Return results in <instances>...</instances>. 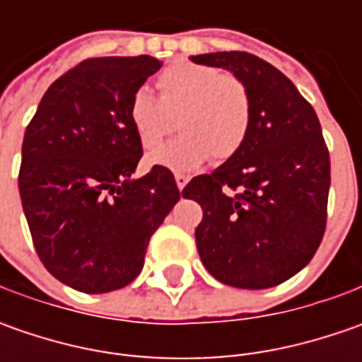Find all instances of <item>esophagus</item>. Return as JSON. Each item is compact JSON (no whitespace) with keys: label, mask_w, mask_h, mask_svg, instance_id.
<instances>
[{"label":"esophagus","mask_w":362,"mask_h":362,"mask_svg":"<svg viewBox=\"0 0 362 362\" xmlns=\"http://www.w3.org/2000/svg\"><path fill=\"white\" fill-rule=\"evenodd\" d=\"M175 181H177V187L183 191V187L187 185L189 177H187V175H183V173H175Z\"/></svg>","instance_id":"esophagus-1"}]
</instances>
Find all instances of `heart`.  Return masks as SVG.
<instances>
[{"mask_svg": "<svg viewBox=\"0 0 362 362\" xmlns=\"http://www.w3.org/2000/svg\"><path fill=\"white\" fill-rule=\"evenodd\" d=\"M157 88L159 98L139 88L129 105V122L146 151H154L177 117L182 134L151 155L155 165L193 171L209 157L226 163L242 151L252 127V96L242 78L179 60L160 72Z\"/></svg>", "mask_w": 362, "mask_h": 362, "instance_id": "1", "label": "heart"}]
</instances>
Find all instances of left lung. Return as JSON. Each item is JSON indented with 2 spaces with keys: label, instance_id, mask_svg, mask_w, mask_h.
Masks as SVG:
<instances>
[{
  "label": "left lung",
  "instance_id": "8db88e82",
  "mask_svg": "<svg viewBox=\"0 0 362 362\" xmlns=\"http://www.w3.org/2000/svg\"><path fill=\"white\" fill-rule=\"evenodd\" d=\"M191 60L231 70L252 96L242 151L183 189L203 209L195 230L203 266L233 288L282 284L313 259L327 230L330 155L318 117L290 78L254 54Z\"/></svg>",
  "mask_w": 362,
  "mask_h": 362
}]
</instances>
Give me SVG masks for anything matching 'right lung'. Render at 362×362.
Masks as SVG:
<instances>
[{
  "label": "right lung",
  "mask_w": 362,
  "mask_h": 362,
  "mask_svg": "<svg viewBox=\"0 0 362 362\" xmlns=\"http://www.w3.org/2000/svg\"><path fill=\"white\" fill-rule=\"evenodd\" d=\"M159 68L151 56L82 60L46 90L23 134L18 185L35 254L78 292L131 284L179 202L167 167L131 179L143 145L129 105Z\"/></svg>",
  "instance_id": "obj_1"
}]
</instances>
